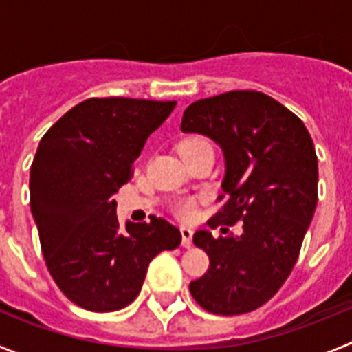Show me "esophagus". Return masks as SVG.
Masks as SVG:
<instances>
[{"instance_id": "esophagus-1", "label": "esophagus", "mask_w": 352, "mask_h": 352, "mask_svg": "<svg viewBox=\"0 0 352 352\" xmlns=\"http://www.w3.org/2000/svg\"><path fill=\"white\" fill-rule=\"evenodd\" d=\"M179 231H182V238H183L182 245L185 248H190L192 247V236H194V231H192L190 227H185V226H183L182 229H179Z\"/></svg>"}]
</instances>
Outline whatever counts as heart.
Wrapping results in <instances>:
<instances>
[{
	"instance_id": "b5f03b06",
	"label": "heart",
	"mask_w": 352,
	"mask_h": 352,
	"mask_svg": "<svg viewBox=\"0 0 352 352\" xmlns=\"http://www.w3.org/2000/svg\"><path fill=\"white\" fill-rule=\"evenodd\" d=\"M201 146H210V142L204 141L203 138H188L185 141L179 142L178 149L179 153H186V151H192L195 148H201ZM195 211V203L192 199H182L178 203L174 204V213L182 217V219H190Z\"/></svg>"
}]
</instances>
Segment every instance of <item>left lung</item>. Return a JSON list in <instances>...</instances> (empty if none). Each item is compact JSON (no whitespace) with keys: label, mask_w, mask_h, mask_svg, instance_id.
Masks as SVG:
<instances>
[{"label":"left lung","mask_w":352,"mask_h":352,"mask_svg":"<svg viewBox=\"0 0 352 352\" xmlns=\"http://www.w3.org/2000/svg\"><path fill=\"white\" fill-rule=\"evenodd\" d=\"M182 132L213 139L226 157L219 201H227L208 226L241 222L239 236L195 232L210 268L190 282V294L211 314L252 312L287 280L312 222L319 178L312 138L296 114L252 89L190 104Z\"/></svg>","instance_id":"1"}]
</instances>
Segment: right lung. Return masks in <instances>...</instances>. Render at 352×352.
Segmentation results:
<instances>
[{
  "instance_id": "obj_1",
  "label": "right lung",
  "mask_w": 352,
  "mask_h": 352,
  "mask_svg": "<svg viewBox=\"0 0 352 352\" xmlns=\"http://www.w3.org/2000/svg\"><path fill=\"white\" fill-rule=\"evenodd\" d=\"M174 107L176 102L125 96L88 98L40 141L30 173L31 213L49 273L82 309L114 312L130 305L151 259L182 243L179 229L166 219L121 229L113 199Z\"/></svg>"
}]
</instances>
